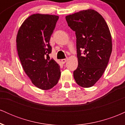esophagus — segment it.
Returning <instances> with one entry per match:
<instances>
[{
    "instance_id": "1",
    "label": "esophagus",
    "mask_w": 125,
    "mask_h": 125,
    "mask_svg": "<svg viewBox=\"0 0 125 125\" xmlns=\"http://www.w3.org/2000/svg\"><path fill=\"white\" fill-rule=\"evenodd\" d=\"M67 60H68V58H66V59H62L61 60V62H62V63H64L65 62H66L67 61Z\"/></svg>"
}]
</instances>
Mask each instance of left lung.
Returning <instances> with one entry per match:
<instances>
[{
    "label": "left lung",
    "mask_w": 125,
    "mask_h": 125,
    "mask_svg": "<svg viewBox=\"0 0 125 125\" xmlns=\"http://www.w3.org/2000/svg\"><path fill=\"white\" fill-rule=\"evenodd\" d=\"M66 20L76 36L78 66L74 79L80 86L92 87L104 74L109 61L112 51L109 29L102 16L93 9L67 15Z\"/></svg>",
    "instance_id": "8db88e82"
}]
</instances>
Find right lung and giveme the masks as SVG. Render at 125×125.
Segmentation results:
<instances>
[{"label":"right lung","mask_w":125,"mask_h":125,"mask_svg":"<svg viewBox=\"0 0 125 125\" xmlns=\"http://www.w3.org/2000/svg\"><path fill=\"white\" fill-rule=\"evenodd\" d=\"M58 19V16L33 14L23 21L17 35L23 69L32 83L42 90L52 88L61 77L59 65L49 56L50 39Z\"/></svg>","instance_id":"add662e5"}]
</instances>
